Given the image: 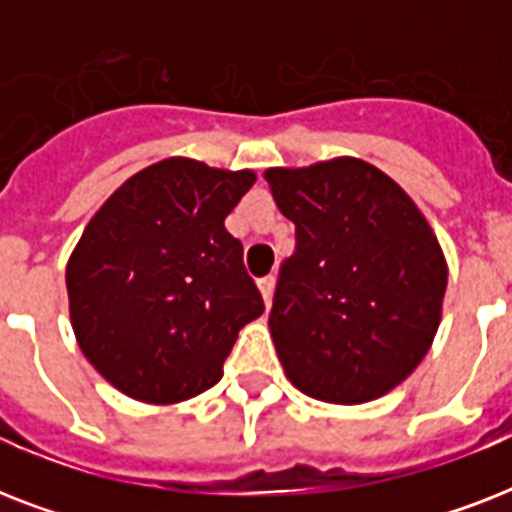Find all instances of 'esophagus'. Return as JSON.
Wrapping results in <instances>:
<instances>
[{"label": "esophagus", "instance_id": "1", "mask_svg": "<svg viewBox=\"0 0 512 512\" xmlns=\"http://www.w3.org/2000/svg\"><path fill=\"white\" fill-rule=\"evenodd\" d=\"M257 287H260V295H263L265 303H271L273 287H276V279H273V276H263V279H257Z\"/></svg>", "mask_w": 512, "mask_h": 512}]
</instances>
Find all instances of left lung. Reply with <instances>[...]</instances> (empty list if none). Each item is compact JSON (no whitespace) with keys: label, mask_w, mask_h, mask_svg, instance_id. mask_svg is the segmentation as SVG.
Returning a JSON list of instances; mask_svg holds the SVG:
<instances>
[{"label":"left lung","mask_w":512,"mask_h":512,"mask_svg":"<svg viewBox=\"0 0 512 512\" xmlns=\"http://www.w3.org/2000/svg\"><path fill=\"white\" fill-rule=\"evenodd\" d=\"M295 223L268 327L305 396L364 404L417 369L441 321L446 260L404 188L361 159L265 172Z\"/></svg>","instance_id":"8db88e82"}]
</instances>
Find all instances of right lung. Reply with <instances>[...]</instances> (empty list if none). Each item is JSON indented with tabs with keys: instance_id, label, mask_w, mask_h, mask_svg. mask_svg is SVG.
I'll list each match as a JSON object with an SVG mask.
<instances>
[{
	"instance_id": "1",
	"label": "right lung",
	"mask_w": 512,
	"mask_h": 512,
	"mask_svg": "<svg viewBox=\"0 0 512 512\" xmlns=\"http://www.w3.org/2000/svg\"><path fill=\"white\" fill-rule=\"evenodd\" d=\"M255 172L172 156L95 212L66 268L71 327L124 396L177 404L223 377L239 329L265 311L225 217Z\"/></svg>"
}]
</instances>
